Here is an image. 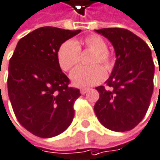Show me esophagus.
I'll return each instance as SVG.
<instances>
[{
    "mask_svg": "<svg viewBox=\"0 0 160 160\" xmlns=\"http://www.w3.org/2000/svg\"><path fill=\"white\" fill-rule=\"evenodd\" d=\"M87 92H88V89H84V88H83V89L80 90V93H81V94H85Z\"/></svg>",
    "mask_w": 160,
    "mask_h": 160,
    "instance_id": "obj_1",
    "label": "esophagus"
}]
</instances>
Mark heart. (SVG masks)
I'll list each match as a JSON object with an SVG mask.
<instances>
[{"mask_svg": "<svg viewBox=\"0 0 160 160\" xmlns=\"http://www.w3.org/2000/svg\"><path fill=\"white\" fill-rule=\"evenodd\" d=\"M93 52L89 64L92 67L79 68L75 69L70 79L77 87H90L96 85L105 79V70L111 71L113 68L112 54L107 49L105 40L98 35H89L81 40H68L64 42L58 50V61L64 71H70L80 63V51Z\"/></svg>", "mask_w": 160, "mask_h": 160, "instance_id": "b5f03b06", "label": "heart"}]
</instances>
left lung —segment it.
<instances>
[{"mask_svg":"<svg viewBox=\"0 0 160 160\" xmlns=\"http://www.w3.org/2000/svg\"><path fill=\"white\" fill-rule=\"evenodd\" d=\"M97 33L112 44L116 60L104 86L96 88L100 98L94 112L110 130L125 132L142 121L149 107L154 88L151 50L147 43L123 28H102Z\"/></svg>","mask_w":160,"mask_h":160,"instance_id":"obj_1","label":"left lung"}]
</instances>
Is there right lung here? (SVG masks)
<instances>
[{"label": "right lung", "mask_w": 160, "mask_h": 160, "mask_svg": "<svg viewBox=\"0 0 160 160\" xmlns=\"http://www.w3.org/2000/svg\"><path fill=\"white\" fill-rule=\"evenodd\" d=\"M80 31L40 27L19 40L10 59L7 85L12 107L18 122L37 137H56L74 118L80 90L68 86L57 54L66 40Z\"/></svg>", "instance_id": "right-lung-1"}]
</instances>
